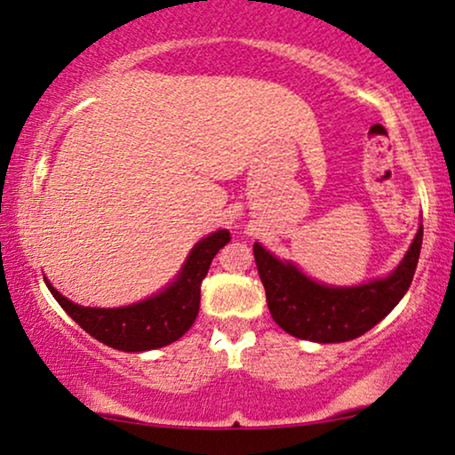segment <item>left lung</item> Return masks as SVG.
I'll return each mask as SVG.
<instances>
[{
  "instance_id": "obj_1",
  "label": "left lung",
  "mask_w": 455,
  "mask_h": 455,
  "mask_svg": "<svg viewBox=\"0 0 455 455\" xmlns=\"http://www.w3.org/2000/svg\"><path fill=\"white\" fill-rule=\"evenodd\" d=\"M421 241L423 228L389 277L356 288H329L311 282L294 264L279 262L258 243L253 255L275 323L294 338L335 344L367 333L400 303L419 262Z\"/></svg>"
}]
</instances>
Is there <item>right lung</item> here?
<instances>
[{
  "instance_id": "add662e5",
  "label": "right lung",
  "mask_w": 455,
  "mask_h": 455,
  "mask_svg": "<svg viewBox=\"0 0 455 455\" xmlns=\"http://www.w3.org/2000/svg\"><path fill=\"white\" fill-rule=\"evenodd\" d=\"M229 241L232 236L228 229H219L204 238L193 247L180 277L165 292L137 305H129V307H81V305L64 299L58 290H53V285H47L66 314L94 339L124 352L163 348V346L180 339L196 323L197 311H200V288L204 277L211 268L214 255Z\"/></svg>"
}]
</instances>
